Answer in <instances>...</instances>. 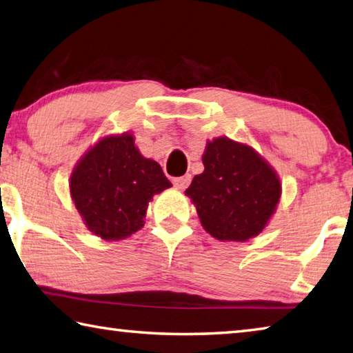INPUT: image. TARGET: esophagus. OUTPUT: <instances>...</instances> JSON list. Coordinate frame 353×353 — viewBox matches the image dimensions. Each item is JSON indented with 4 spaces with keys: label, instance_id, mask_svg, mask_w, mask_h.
Returning a JSON list of instances; mask_svg holds the SVG:
<instances>
[{
    "label": "esophagus",
    "instance_id": "1",
    "mask_svg": "<svg viewBox=\"0 0 353 353\" xmlns=\"http://www.w3.org/2000/svg\"><path fill=\"white\" fill-rule=\"evenodd\" d=\"M190 182H191V174H185L182 177H176L174 181H172V183H174V187L179 188V190L187 188Z\"/></svg>",
    "mask_w": 353,
    "mask_h": 353
}]
</instances>
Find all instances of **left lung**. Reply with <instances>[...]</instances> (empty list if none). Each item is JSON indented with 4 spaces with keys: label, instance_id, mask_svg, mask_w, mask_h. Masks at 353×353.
Returning <instances> with one entry per match:
<instances>
[{
    "label": "left lung",
    "instance_id": "1",
    "mask_svg": "<svg viewBox=\"0 0 353 353\" xmlns=\"http://www.w3.org/2000/svg\"><path fill=\"white\" fill-rule=\"evenodd\" d=\"M205 170L185 191L202 227L219 241H248L265 228L281 197L274 170L252 146L227 137L207 143Z\"/></svg>",
    "mask_w": 353,
    "mask_h": 353
}]
</instances>
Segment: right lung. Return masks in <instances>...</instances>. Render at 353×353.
<instances>
[{"mask_svg": "<svg viewBox=\"0 0 353 353\" xmlns=\"http://www.w3.org/2000/svg\"><path fill=\"white\" fill-rule=\"evenodd\" d=\"M170 187L160 165L140 154L131 134L95 143L77 163L69 185L83 222L106 241L142 228L148 202Z\"/></svg>", "mask_w": 353, "mask_h": 353, "instance_id": "1", "label": "right lung"}]
</instances>
